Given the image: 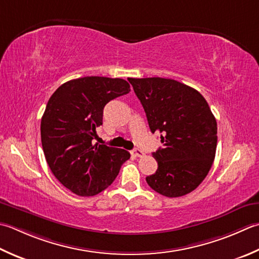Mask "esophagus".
Instances as JSON below:
<instances>
[{
	"label": "esophagus",
	"instance_id": "1",
	"mask_svg": "<svg viewBox=\"0 0 259 259\" xmlns=\"http://www.w3.org/2000/svg\"><path fill=\"white\" fill-rule=\"evenodd\" d=\"M131 154H133L135 157H144L145 156V153L143 150H140V149H138V148H136V149H134L133 151H131Z\"/></svg>",
	"mask_w": 259,
	"mask_h": 259
}]
</instances>
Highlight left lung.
<instances>
[{"label": "left lung", "instance_id": "obj_1", "mask_svg": "<svg viewBox=\"0 0 259 259\" xmlns=\"http://www.w3.org/2000/svg\"><path fill=\"white\" fill-rule=\"evenodd\" d=\"M163 148L153 153L156 173L148 185L167 197L191 193L209 173L217 149V121L196 90L175 79L128 78Z\"/></svg>", "mask_w": 259, "mask_h": 259}]
</instances>
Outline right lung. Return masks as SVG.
<instances>
[{
  "label": "right lung",
  "mask_w": 259,
  "mask_h": 259,
  "mask_svg": "<svg viewBox=\"0 0 259 259\" xmlns=\"http://www.w3.org/2000/svg\"><path fill=\"white\" fill-rule=\"evenodd\" d=\"M130 92L122 78L86 76L60 85L41 118V144L50 170L66 189L93 196L112 184L129 151L93 145L105 104Z\"/></svg>",
  "instance_id": "add662e5"
}]
</instances>
